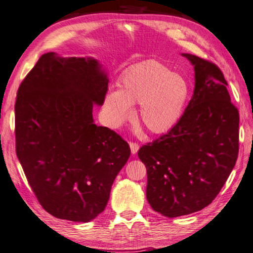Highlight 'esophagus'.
Segmentation results:
<instances>
[{
    "mask_svg": "<svg viewBox=\"0 0 253 253\" xmlns=\"http://www.w3.org/2000/svg\"><path fill=\"white\" fill-rule=\"evenodd\" d=\"M130 149H131V153L134 155V154L137 153V151H139V145H137L136 143L131 142L130 143Z\"/></svg>",
    "mask_w": 253,
    "mask_h": 253,
    "instance_id": "34e87169",
    "label": "esophagus"
}]
</instances>
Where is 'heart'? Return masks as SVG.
I'll list each match as a JSON object with an SVG mask.
<instances>
[{
    "mask_svg": "<svg viewBox=\"0 0 253 253\" xmlns=\"http://www.w3.org/2000/svg\"><path fill=\"white\" fill-rule=\"evenodd\" d=\"M189 93V84L182 76L159 61H146L122 76L121 89L108 91L104 100L108 123L119 127L133 117V104H140L142 125L155 134L166 133L182 119Z\"/></svg>",
    "mask_w": 253,
    "mask_h": 253,
    "instance_id": "heart-1",
    "label": "heart"
}]
</instances>
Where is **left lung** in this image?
Here are the masks:
<instances>
[{"label": "left lung", "instance_id": "1", "mask_svg": "<svg viewBox=\"0 0 253 253\" xmlns=\"http://www.w3.org/2000/svg\"><path fill=\"white\" fill-rule=\"evenodd\" d=\"M194 66V94L171 130L139 150L147 173L146 198L169 218L207 207L235 168L239 113L216 65L182 54Z\"/></svg>", "mask_w": 253, "mask_h": 253}]
</instances>
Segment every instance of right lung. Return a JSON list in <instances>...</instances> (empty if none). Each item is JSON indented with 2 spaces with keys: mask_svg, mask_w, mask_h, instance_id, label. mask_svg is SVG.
<instances>
[{
  "mask_svg": "<svg viewBox=\"0 0 253 253\" xmlns=\"http://www.w3.org/2000/svg\"><path fill=\"white\" fill-rule=\"evenodd\" d=\"M108 83L106 68L93 57L47 52L18 88L17 159L38 202L56 218L93 220L130 157L127 143L93 120Z\"/></svg>",
  "mask_w": 253,
  "mask_h": 253,
  "instance_id": "1",
  "label": "right lung"
}]
</instances>
